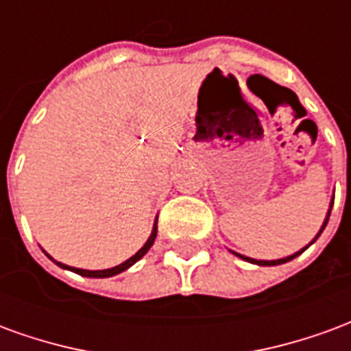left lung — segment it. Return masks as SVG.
I'll return each instance as SVG.
<instances>
[{
    "label": "left lung",
    "instance_id": "left-lung-1",
    "mask_svg": "<svg viewBox=\"0 0 351 351\" xmlns=\"http://www.w3.org/2000/svg\"><path fill=\"white\" fill-rule=\"evenodd\" d=\"M331 206H332V203H331ZM329 216H331V208H329V213H327V218H325L324 226H322V229H319L317 237L322 235V231H324L325 226H327V221H329ZM317 237H316V239H317ZM316 239H314V241H316ZM314 241H312V243H314ZM312 243H310V244H312ZM304 250H306V248H302L301 252H297V254H293V256H287V258H284V259H274V261H261V259H252V258H246V256H241V254H235V256H239L241 259H246V261H250V263L263 265V267H265V265H282V263H286V261H291V259L297 258V256H299V254H302Z\"/></svg>",
    "mask_w": 351,
    "mask_h": 351
}]
</instances>
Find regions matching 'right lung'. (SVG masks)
<instances>
[{
	"instance_id": "right-lung-1",
	"label": "right lung",
	"mask_w": 351,
	"mask_h": 351,
	"mask_svg": "<svg viewBox=\"0 0 351 351\" xmlns=\"http://www.w3.org/2000/svg\"><path fill=\"white\" fill-rule=\"evenodd\" d=\"M156 235H158V223H154V229H152V235L148 237V241H146V244L141 248V250L135 254V256H131L128 261H123V263L116 265V267H112V269H105V271H84V269H75V267H67V265L60 263V261H56L62 269H69V271L77 272V274H82V276H90V278H108V276H114V274H120L122 271H125V269H130L131 265L137 263L138 259L145 256L146 252L150 250V246L154 244V241H156ZM50 258V256H49ZM52 259V258H50ZM54 261V259H52Z\"/></svg>"
}]
</instances>
